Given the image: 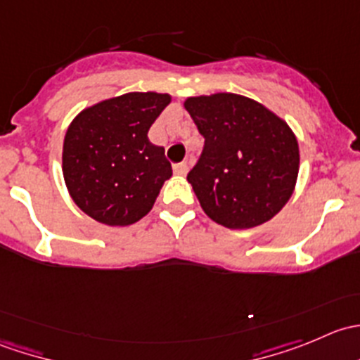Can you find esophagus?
<instances>
[{"label":"esophagus","mask_w":360,"mask_h":360,"mask_svg":"<svg viewBox=\"0 0 360 360\" xmlns=\"http://www.w3.org/2000/svg\"><path fill=\"white\" fill-rule=\"evenodd\" d=\"M186 172H188V163L186 162L176 163V165H174V174H177V176H184Z\"/></svg>","instance_id":"34e87169"}]
</instances>
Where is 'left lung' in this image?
Returning <instances> with one entry per match:
<instances>
[{
    "label": "left lung",
    "mask_w": 360,
    "mask_h": 360,
    "mask_svg": "<svg viewBox=\"0 0 360 360\" xmlns=\"http://www.w3.org/2000/svg\"><path fill=\"white\" fill-rule=\"evenodd\" d=\"M184 108L205 137L188 174L203 212L230 230L259 226L281 212L300 172V146L288 122L231 92L186 97Z\"/></svg>",
    "instance_id": "left-lung-1"
}]
</instances>
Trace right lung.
<instances>
[{
    "label": "right lung",
    "mask_w": 360,
    "mask_h": 360,
    "mask_svg": "<svg viewBox=\"0 0 360 360\" xmlns=\"http://www.w3.org/2000/svg\"><path fill=\"white\" fill-rule=\"evenodd\" d=\"M169 94L127 92L85 108L69 123L63 176L76 205L108 226L143 219L172 176L165 150L148 130L170 104Z\"/></svg>",
    "instance_id": "add662e5"
}]
</instances>
